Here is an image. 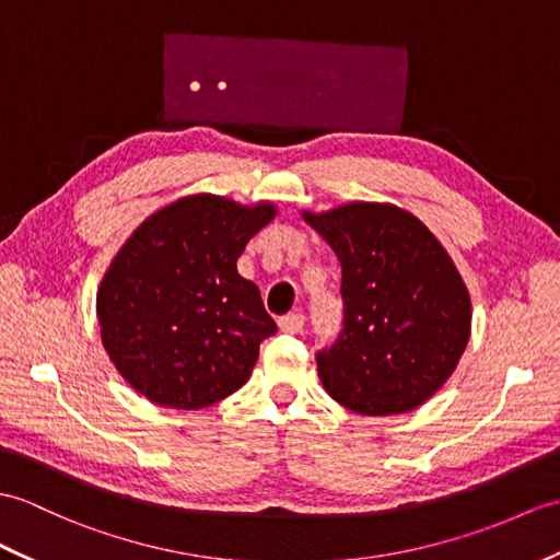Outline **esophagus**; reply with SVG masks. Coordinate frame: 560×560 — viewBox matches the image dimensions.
<instances>
[{"label": "esophagus", "instance_id": "1", "mask_svg": "<svg viewBox=\"0 0 560 560\" xmlns=\"http://www.w3.org/2000/svg\"><path fill=\"white\" fill-rule=\"evenodd\" d=\"M303 324H305L303 312H289V315H283L279 319V329L283 334H298V331L303 329Z\"/></svg>", "mask_w": 560, "mask_h": 560}]
</instances>
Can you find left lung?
I'll list each match as a JSON object with an SVG mask.
<instances>
[{"label":"left lung","instance_id":"obj_1","mask_svg":"<svg viewBox=\"0 0 560 560\" xmlns=\"http://www.w3.org/2000/svg\"><path fill=\"white\" fill-rule=\"evenodd\" d=\"M303 219L341 262L343 329L317 353L322 386L360 415L422 406L470 339V293L444 245L396 205L348 202Z\"/></svg>","mask_w":560,"mask_h":560}]
</instances>
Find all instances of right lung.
Segmentation results:
<instances>
[{
    "instance_id": "1",
    "label": "right lung",
    "mask_w": 560,
    "mask_h": 560,
    "mask_svg": "<svg viewBox=\"0 0 560 560\" xmlns=\"http://www.w3.org/2000/svg\"><path fill=\"white\" fill-rule=\"evenodd\" d=\"M275 217L271 202L188 195L150 214L116 253L97 289L100 336L138 394L198 410L250 380L277 324L236 262Z\"/></svg>"
}]
</instances>
